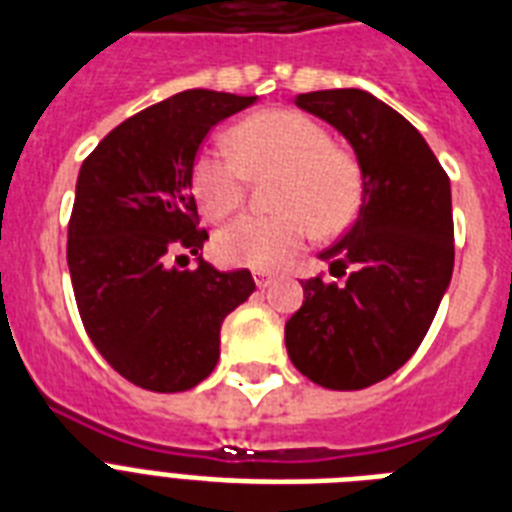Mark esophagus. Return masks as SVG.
I'll list each match as a JSON object with an SVG mask.
<instances>
[{
	"label": "esophagus",
	"instance_id": "obj_1",
	"mask_svg": "<svg viewBox=\"0 0 512 512\" xmlns=\"http://www.w3.org/2000/svg\"><path fill=\"white\" fill-rule=\"evenodd\" d=\"M253 280H256L259 288H269L272 280H275V275H272V272H264V269H256V272H253Z\"/></svg>",
	"mask_w": 512,
	"mask_h": 512
}]
</instances>
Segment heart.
I'll use <instances>...</instances> for the list:
<instances>
[{
	"instance_id": "heart-1",
	"label": "heart",
	"mask_w": 512,
	"mask_h": 512,
	"mask_svg": "<svg viewBox=\"0 0 512 512\" xmlns=\"http://www.w3.org/2000/svg\"><path fill=\"white\" fill-rule=\"evenodd\" d=\"M232 156L208 147L195 158L192 185L211 219L235 214L251 179L280 177L275 216H240L216 235V253L230 264L280 267L304 248L312 230L341 235L365 200L357 155L335 145L333 134L296 110H264L232 132Z\"/></svg>"
}]
</instances>
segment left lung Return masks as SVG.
Instances as JSON below:
<instances>
[{
	"mask_svg": "<svg viewBox=\"0 0 512 512\" xmlns=\"http://www.w3.org/2000/svg\"><path fill=\"white\" fill-rule=\"evenodd\" d=\"M296 105L351 142L365 200L349 232L320 253L346 280L301 282L304 304L285 322V346L317 386L359 391L415 354L452 280L449 177L418 129L362 89L298 94Z\"/></svg>",
	"mask_w": 512,
	"mask_h": 512,
	"instance_id": "obj_1",
	"label": "left lung"
}]
</instances>
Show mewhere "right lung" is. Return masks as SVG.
<instances>
[{"label":"right lung","instance_id":"right-lung-1","mask_svg":"<svg viewBox=\"0 0 512 512\" xmlns=\"http://www.w3.org/2000/svg\"><path fill=\"white\" fill-rule=\"evenodd\" d=\"M256 97L187 89L126 118L81 163L68 222V269L84 330L118 375L177 394L219 362L224 317L248 301V269L203 261L192 166L206 134ZM199 269L168 267L174 252ZM185 259V256H182Z\"/></svg>","mask_w":512,"mask_h":512}]
</instances>
